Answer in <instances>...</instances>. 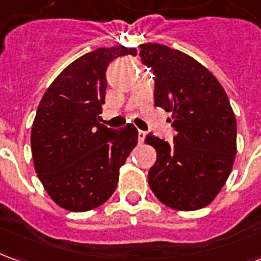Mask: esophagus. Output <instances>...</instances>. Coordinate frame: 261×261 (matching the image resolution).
Masks as SVG:
<instances>
[{"instance_id":"obj_1","label":"esophagus","mask_w":261,"mask_h":261,"mask_svg":"<svg viewBox=\"0 0 261 261\" xmlns=\"http://www.w3.org/2000/svg\"><path fill=\"white\" fill-rule=\"evenodd\" d=\"M145 137H147V133H145V131H142V130L138 131V142H140V144H142V142H144Z\"/></svg>"}]
</instances>
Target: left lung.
<instances>
[{
    "mask_svg": "<svg viewBox=\"0 0 261 261\" xmlns=\"http://www.w3.org/2000/svg\"><path fill=\"white\" fill-rule=\"evenodd\" d=\"M152 68L155 105L170 112L173 144L148 134L156 151L148 183L159 201L180 211L205 207L229 176L236 155V119L218 80L186 53L158 43L140 46Z\"/></svg>",
    "mask_w": 261,
    "mask_h": 261,
    "instance_id": "obj_1",
    "label": "left lung"
}]
</instances>
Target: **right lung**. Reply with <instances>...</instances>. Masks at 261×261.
I'll return each instance as SVG.
<instances>
[{
    "label": "right lung",
    "instance_id": "right-lung-1",
    "mask_svg": "<svg viewBox=\"0 0 261 261\" xmlns=\"http://www.w3.org/2000/svg\"><path fill=\"white\" fill-rule=\"evenodd\" d=\"M134 47L114 46L84 54L63 69L44 92L33 120V164L44 190L60 207L84 213L113 194L119 170L137 145L133 124H100L108 65Z\"/></svg>",
    "mask_w": 261,
    "mask_h": 261
}]
</instances>
